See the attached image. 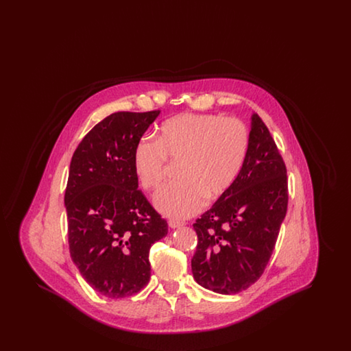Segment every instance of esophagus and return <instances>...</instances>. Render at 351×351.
Here are the masks:
<instances>
[{"instance_id": "34e87169", "label": "esophagus", "mask_w": 351, "mask_h": 351, "mask_svg": "<svg viewBox=\"0 0 351 351\" xmlns=\"http://www.w3.org/2000/svg\"><path fill=\"white\" fill-rule=\"evenodd\" d=\"M184 222L182 221H178V219H168V226L171 228V229H176V228H180V226H183Z\"/></svg>"}]
</instances>
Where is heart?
Instances as JSON below:
<instances>
[{"instance_id":"b5f03b06","label":"heart","mask_w":351,"mask_h":351,"mask_svg":"<svg viewBox=\"0 0 351 351\" xmlns=\"http://www.w3.org/2000/svg\"><path fill=\"white\" fill-rule=\"evenodd\" d=\"M250 143L247 126L238 118L183 113L163 121L155 141L139 139L133 149L134 175L143 189L162 183L167 160L179 162V180L168 183L154 197L165 216L196 215L206 197L223 195L239 175Z\"/></svg>"}]
</instances>
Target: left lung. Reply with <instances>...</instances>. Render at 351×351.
Segmentation results:
<instances>
[{
    "label": "left lung",
    "mask_w": 351,
    "mask_h": 351,
    "mask_svg": "<svg viewBox=\"0 0 351 351\" xmlns=\"http://www.w3.org/2000/svg\"><path fill=\"white\" fill-rule=\"evenodd\" d=\"M287 205L283 158L262 118L252 114L249 151L239 175L193 223L199 238L192 258L195 280L222 295L255 283L275 249Z\"/></svg>",
    "instance_id": "8db88e82"
}]
</instances>
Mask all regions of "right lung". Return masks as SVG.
Returning <instances> with one entry per match:
<instances>
[{"instance_id":"add662e5","label":"right lung","mask_w":351,"mask_h":351,"mask_svg":"<svg viewBox=\"0 0 351 351\" xmlns=\"http://www.w3.org/2000/svg\"><path fill=\"white\" fill-rule=\"evenodd\" d=\"M159 113L104 118L71 160L64 195L71 258L85 282L110 299L146 287L151 245L167 235V221L138 189L132 165L135 143Z\"/></svg>"}]
</instances>
